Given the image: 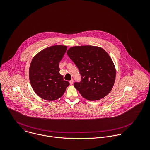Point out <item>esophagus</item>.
<instances>
[{"instance_id": "1", "label": "esophagus", "mask_w": 150, "mask_h": 150, "mask_svg": "<svg viewBox=\"0 0 150 150\" xmlns=\"http://www.w3.org/2000/svg\"><path fill=\"white\" fill-rule=\"evenodd\" d=\"M69 83H70V85H72V84H73L74 80H71L69 81Z\"/></svg>"}]
</instances>
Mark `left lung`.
<instances>
[{"instance_id":"1","label":"left lung","mask_w":150,"mask_h":150,"mask_svg":"<svg viewBox=\"0 0 150 150\" xmlns=\"http://www.w3.org/2000/svg\"><path fill=\"white\" fill-rule=\"evenodd\" d=\"M78 67L81 76L80 83L74 86L86 100H100L110 93L115 83L116 69L107 52L93 45H77L66 52Z\"/></svg>"}]
</instances>
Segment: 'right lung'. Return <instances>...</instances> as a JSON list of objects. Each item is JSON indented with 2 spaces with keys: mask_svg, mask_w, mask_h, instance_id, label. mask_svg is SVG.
<instances>
[{
  "mask_svg": "<svg viewBox=\"0 0 150 150\" xmlns=\"http://www.w3.org/2000/svg\"><path fill=\"white\" fill-rule=\"evenodd\" d=\"M67 50L64 45L43 49L32 59L29 77L35 92L48 101H55L64 94L69 83L59 73V64Z\"/></svg>",
  "mask_w": 150,
  "mask_h": 150,
  "instance_id": "right-lung-1",
  "label": "right lung"
}]
</instances>
